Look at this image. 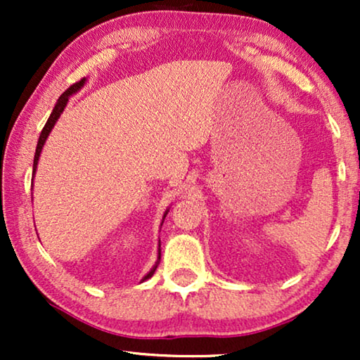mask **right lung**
I'll list each match as a JSON object with an SVG mask.
<instances>
[{
  "label": "right lung",
  "mask_w": 360,
  "mask_h": 360,
  "mask_svg": "<svg viewBox=\"0 0 360 360\" xmlns=\"http://www.w3.org/2000/svg\"><path fill=\"white\" fill-rule=\"evenodd\" d=\"M85 82H86V78H82L80 82H77V83H73V85L68 88V90H65L60 95V98H58L57 100V103H56V108H53L52 110V112H51V116H49V120H47V122H46V126H44V129H42V132H41V136H39V141H37V147H36V155H34V174H36V169H37V162H39V157H41V152H42V147H44V144H46V141H47V137H49V134H51V131H52V127L56 126V122H57V120L58 117H60V115H62V111L65 110V106H67V103H68V98H70L73 93H77L78 90H80V88L85 85ZM32 181H34V179H32ZM167 213H169V210L165 211V214H164V219H165V216H167ZM162 223H164V221H162ZM159 260H160V244H159V257H157V262H155V265L154 267L150 269V272L146 275L144 278L141 280V282H146L147 278H150L152 275H154V272H155V269H157V265H159Z\"/></svg>",
  "instance_id": "add662e5"
}]
</instances>
